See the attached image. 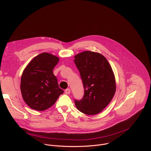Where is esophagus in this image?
Segmentation results:
<instances>
[{
    "instance_id": "34e87169",
    "label": "esophagus",
    "mask_w": 151,
    "mask_h": 151,
    "mask_svg": "<svg viewBox=\"0 0 151 151\" xmlns=\"http://www.w3.org/2000/svg\"><path fill=\"white\" fill-rule=\"evenodd\" d=\"M64 92H65L66 94H70V88H67V89L65 90V91H64Z\"/></svg>"
}]
</instances>
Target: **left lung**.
Returning a JSON list of instances; mask_svg holds the SVG:
<instances>
[{"instance_id": "obj_1", "label": "left lung", "mask_w": 151, "mask_h": 151, "mask_svg": "<svg viewBox=\"0 0 151 151\" xmlns=\"http://www.w3.org/2000/svg\"><path fill=\"white\" fill-rule=\"evenodd\" d=\"M74 62L84 88L82 99L74 100L75 105L85 114H99L110 103L116 90L110 64L101 54L88 51L75 55Z\"/></svg>"}]
</instances>
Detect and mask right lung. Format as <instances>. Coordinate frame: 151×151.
Returning <instances> with one entry per match:
<instances>
[{
    "label": "right lung",
    "instance_id": "right-lung-1",
    "mask_svg": "<svg viewBox=\"0 0 151 151\" xmlns=\"http://www.w3.org/2000/svg\"><path fill=\"white\" fill-rule=\"evenodd\" d=\"M58 61L57 57L44 52L35 57L24 70L21 91L32 109L42 111L50 108L64 93L52 71Z\"/></svg>",
    "mask_w": 151,
    "mask_h": 151
}]
</instances>
